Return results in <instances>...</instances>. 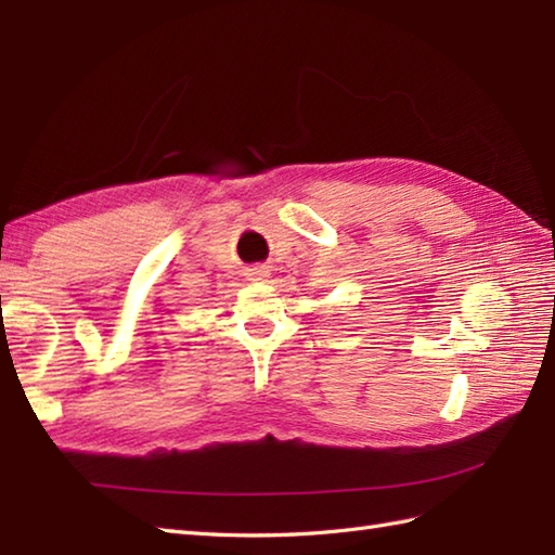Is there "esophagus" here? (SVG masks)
I'll list each match as a JSON object with an SVG mask.
<instances>
[{
    "label": "esophagus",
    "instance_id": "obj_1",
    "mask_svg": "<svg viewBox=\"0 0 555 555\" xmlns=\"http://www.w3.org/2000/svg\"><path fill=\"white\" fill-rule=\"evenodd\" d=\"M267 274H269V271L264 267H255V269H250V274H247V276H250L253 281H262V279H267Z\"/></svg>",
    "mask_w": 555,
    "mask_h": 555
}]
</instances>
